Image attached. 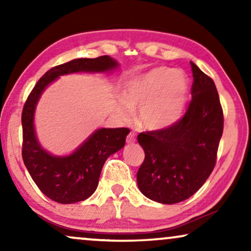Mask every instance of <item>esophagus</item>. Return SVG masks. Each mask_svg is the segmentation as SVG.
I'll use <instances>...</instances> for the list:
<instances>
[{"label": "esophagus", "instance_id": "1", "mask_svg": "<svg viewBox=\"0 0 251 251\" xmlns=\"http://www.w3.org/2000/svg\"><path fill=\"white\" fill-rule=\"evenodd\" d=\"M135 142H136V132L131 131L128 136H126V143L132 144V143H135Z\"/></svg>", "mask_w": 251, "mask_h": 251}]
</instances>
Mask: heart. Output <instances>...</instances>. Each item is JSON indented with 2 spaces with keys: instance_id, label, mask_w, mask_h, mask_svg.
Wrapping results in <instances>:
<instances>
[{
  "instance_id": "1",
  "label": "heart",
  "mask_w": 251,
  "mask_h": 251,
  "mask_svg": "<svg viewBox=\"0 0 251 251\" xmlns=\"http://www.w3.org/2000/svg\"><path fill=\"white\" fill-rule=\"evenodd\" d=\"M187 89L188 81L183 72L166 66L153 68L130 82L119 113L123 120H130L131 108L140 107L139 121L145 128H166L180 116Z\"/></svg>"
}]
</instances>
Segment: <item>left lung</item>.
<instances>
[{
  "label": "left lung",
  "instance_id": "left-lung-1",
  "mask_svg": "<svg viewBox=\"0 0 251 251\" xmlns=\"http://www.w3.org/2000/svg\"><path fill=\"white\" fill-rule=\"evenodd\" d=\"M192 99L184 115L164 129L139 133L145 152L137 184L151 200L174 204L199 191L216 166L224 115L214 80L191 61Z\"/></svg>",
  "mask_w": 251,
  "mask_h": 251
}]
</instances>
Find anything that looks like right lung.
I'll use <instances>...</instances> for the list:
<instances>
[{"instance_id":"add662e5","label":"right lung","mask_w":251,"mask_h":251,"mask_svg":"<svg viewBox=\"0 0 251 251\" xmlns=\"http://www.w3.org/2000/svg\"><path fill=\"white\" fill-rule=\"evenodd\" d=\"M109 56L78 58L58 65L37 81L24 105L22 114L24 163L41 192L58 203L70 204L91 197L98 186L107 157L125 146L128 128L95 131L68 156H53L40 146L34 130V111L41 94L58 76L76 72H107L118 67Z\"/></svg>"}]
</instances>
